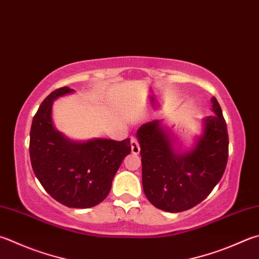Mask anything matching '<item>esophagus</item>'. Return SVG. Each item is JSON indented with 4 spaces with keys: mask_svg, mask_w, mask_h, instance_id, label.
<instances>
[{
    "mask_svg": "<svg viewBox=\"0 0 259 259\" xmlns=\"http://www.w3.org/2000/svg\"><path fill=\"white\" fill-rule=\"evenodd\" d=\"M131 148H132V153L134 154H139L140 153V144L139 141L136 138H131Z\"/></svg>",
    "mask_w": 259,
    "mask_h": 259,
    "instance_id": "34e87169",
    "label": "esophagus"
}]
</instances>
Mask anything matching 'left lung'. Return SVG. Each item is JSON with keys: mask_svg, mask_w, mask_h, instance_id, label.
<instances>
[{"mask_svg": "<svg viewBox=\"0 0 259 259\" xmlns=\"http://www.w3.org/2000/svg\"><path fill=\"white\" fill-rule=\"evenodd\" d=\"M214 115L203 119V134L187 152L176 151L161 119L136 132L142 158V185L151 204L165 212H183L205 199L227 167L229 138L226 119L215 97Z\"/></svg>", "mask_w": 259, "mask_h": 259, "instance_id": "1", "label": "left lung"}]
</instances>
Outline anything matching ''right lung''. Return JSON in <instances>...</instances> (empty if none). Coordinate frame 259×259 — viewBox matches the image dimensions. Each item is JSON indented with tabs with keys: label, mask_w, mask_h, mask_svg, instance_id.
I'll return each instance as SVG.
<instances>
[{
	"label": "right lung",
	"mask_w": 259,
	"mask_h": 259,
	"mask_svg": "<svg viewBox=\"0 0 259 259\" xmlns=\"http://www.w3.org/2000/svg\"><path fill=\"white\" fill-rule=\"evenodd\" d=\"M73 91L60 88L41 102L32 119L29 153L33 172L54 199L67 207L88 208L109 194L117 170L131 153V141L75 142L58 132L53 124V102Z\"/></svg>",
	"instance_id": "right-lung-1"
}]
</instances>
